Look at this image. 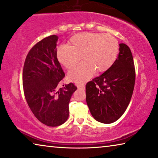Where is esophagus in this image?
Here are the masks:
<instances>
[{"label":"esophagus","mask_w":158,"mask_h":158,"mask_svg":"<svg viewBox=\"0 0 158 158\" xmlns=\"http://www.w3.org/2000/svg\"><path fill=\"white\" fill-rule=\"evenodd\" d=\"M77 87L78 89H84V88H85V86H84V85H77Z\"/></svg>","instance_id":"1"}]
</instances>
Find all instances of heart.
I'll return each mask as SVG.
<instances>
[{"instance_id":"b5f03b06","label":"heart","mask_w":158,"mask_h":158,"mask_svg":"<svg viewBox=\"0 0 158 158\" xmlns=\"http://www.w3.org/2000/svg\"><path fill=\"white\" fill-rule=\"evenodd\" d=\"M118 53V43L109 34L82 32L70 39L69 46L57 49V58L67 69H70L79 62H83L68 73L70 81L76 83L87 81L94 74L106 71L113 65Z\"/></svg>"}]
</instances>
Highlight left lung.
<instances>
[{"label": "left lung", "mask_w": 158, "mask_h": 158, "mask_svg": "<svg viewBox=\"0 0 158 158\" xmlns=\"http://www.w3.org/2000/svg\"><path fill=\"white\" fill-rule=\"evenodd\" d=\"M135 82L129 47L119 44V53L111 68L86 84V102L95 119L103 124L118 120L126 111Z\"/></svg>", "instance_id": "8db88e82"}]
</instances>
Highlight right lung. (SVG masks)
Returning a JSON list of instances; mask_svg holds the SVG:
<instances>
[{
	"mask_svg": "<svg viewBox=\"0 0 158 158\" xmlns=\"http://www.w3.org/2000/svg\"><path fill=\"white\" fill-rule=\"evenodd\" d=\"M58 36L52 35L34 45L28 53L23 70L26 100L36 118L49 127H57L69 116V103L77 90L70 83L59 88L64 77L57 55Z\"/></svg>",
	"mask_w": 158,
	"mask_h": 158,
	"instance_id": "obj_1",
	"label": "right lung"
}]
</instances>
